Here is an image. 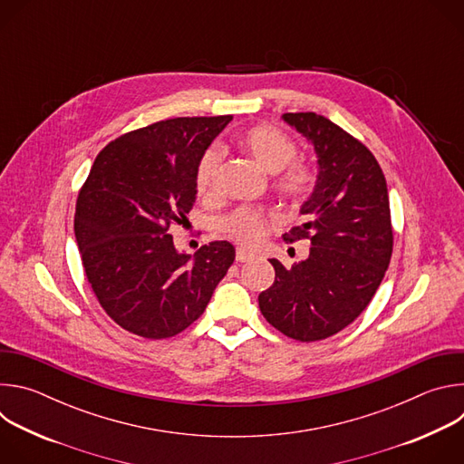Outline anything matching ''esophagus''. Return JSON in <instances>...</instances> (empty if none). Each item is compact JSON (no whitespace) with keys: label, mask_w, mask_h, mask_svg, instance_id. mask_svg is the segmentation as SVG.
Segmentation results:
<instances>
[{"label":"esophagus","mask_w":464,"mask_h":464,"mask_svg":"<svg viewBox=\"0 0 464 464\" xmlns=\"http://www.w3.org/2000/svg\"><path fill=\"white\" fill-rule=\"evenodd\" d=\"M237 262H247V260H251L253 258V253H249V251H246V249H237Z\"/></svg>","instance_id":"obj_1"}]
</instances>
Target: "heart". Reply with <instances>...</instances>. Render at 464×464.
Returning <instances> with one entry per match:
<instances>
[{"instance_id":"heart-1","label":"heart","mask_w":464,"mask_h":464,"mask_svg":"<svg viewBox=\"0 0 464 464\" xmlns=\"http://www.w3.org/2000/svg\"><path fill=\"white\" fill-rule=\"evenodd\" d=\"M242 145L264 169L279 172L277 188L290 200L301 202L312 192L315 185V170L308 163L295 160L297 147L283 130L272 124L253 126L242 136ZM220 165L222 150L218 147H211L202 154L194 174L198 192L211 194L217 190ZM272 224L274 218L266 213L251 208H238L220 222V227L235 242L256 246L266 237Z\"/></svg>"}]
</instances>
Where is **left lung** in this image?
Returning a JSON list of instances; mask_svg holds the SVG:
<instances>
[{"instance_id":"8db88e82","label":"left lung","mask_w":464,"mask_h":464,"mask_svg":"<svg viewBox=\"0 0 464 464\" xmlns=\"http://www.w3.org/2000/svg\"><path fill=\"white\" fill-rule=\"evenodd\" d=\"M283 119L314 145L317 181L301 208L303 226L286 242L310 240L306 260L276 268L274 285L258 295L266 321L297 342H319L351 324L376 294L392 253L385 176L371 150L314 111Z\"/></svg>"}]
</instances>
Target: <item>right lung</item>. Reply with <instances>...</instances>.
I'll use <instances>...</instances> for the list:
<instances>
[{
  "label": "right lung",
  "mask_w": 464,
  "mask_h": 464,
  "mask_svg": "<svg viewBox=\"0 0 464 464\" xmlns=\"http://www.w3.org/2000/svg\"><path fill=\"white\" fill-rule=\"evenodd\" d=\"M231 119L176 117L128 131L99 152L79 192L75 237L88 283L131 334H179L204 314L235 260L226 240L190 256L169 233L192 209L196 165Z\"/></svg>",
  "instance_id": "obj_1"
}]
</instances>
